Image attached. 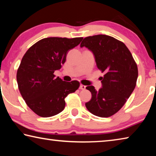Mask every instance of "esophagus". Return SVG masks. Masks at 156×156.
<instances>
[{
    "mask_svg": "<svg viewBox=\"0 0 156 156\" xmlns=\"http://www.w3.org/2000/svg\"><path fill=\"white\" fill-rule=\"evenodd\" d=\"M79 89H82V90H84V89H86V86H85V85H83V84H80V87H79Z\"/></svg>",
    "mask_w": 156,
    "mask_h": 156,
    "instance_id": "esophagus-1",
    "label": "esophagus"
}]
</instances>
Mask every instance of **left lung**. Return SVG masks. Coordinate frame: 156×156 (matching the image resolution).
I'll list each match as a JSON object with an SVG mask.
<instances>
[{"instance_id":"obj_1","label":"left lung","mask_w":156,"mask_h":156,"mask_svg":"<svg viewBox=\"0 0 156 156\" xmlns=\"http://www.w3.org/2000/svg\"><path fill=\"white\" fill-rule=\"evenodd\" d=\"M93 53L97 67L105 72L102 87L98 91L87 86L91 99L86 102L92 114L107 118L115 114L125 105L136 85L138 67L125 44L112 36L86 37L80 44Z\"/></svg>"}]
</instances>
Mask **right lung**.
Wrapping results in <instances>:
<instances>
[{
    "label": "right lung",
    "instance_id": "right-lung-1",
    "mask_svg": "<svg viewBox=\"0 0 156 156\" xmlns=\"http://www.w3.org/2000/svg\"><path fill=\"white\" fill-rule=\"evenodd\" d=\"M83 38H43L25 53L17 71L21 96L28 107L41 117L58 114L65 107V98L80 86L77 80L63 81L54 74L64 64L69 50Z\"/></svg>",
    "mask_w": 156,
    "mask_h": 156
}]
</instances>
